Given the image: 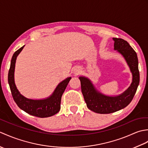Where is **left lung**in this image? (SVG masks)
I'll list each match as a JSON object with an SVG mask.
<instances>
[{
  "label": "left lung",
  "instance_id": "1",
  "mask_svg": "<svg viewBox=\"0 0 148 148\" xmlns=\"http://www.w3.org/2000/svg\"><path fill=\"white\" fill-rule=\"evenodd\" d=\"M113 40H114V49L124 56L130 67L133 75V81L128 90L121 95L108 97L97 92L88 79L79 77L81 92L88 108L100 114H109L127 107L132 100L139 84L140 76L136 52L124 39L113 38Z\"/></svg>",
  "mask_w": 148,
  "mask_h": 148
}]
</instances>
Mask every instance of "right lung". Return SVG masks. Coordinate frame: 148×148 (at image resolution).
Instances as JSON below:
<instances>
[{
	"instance_id": "add662e5",
	"label": "right lung",
	"mask_w": 148,
	"mask_h": 148,
	"mask_svg": "<svg viewBox=\"0 0 148 148\" xmlns=\"http://www.w3.org/2000/svg\"><path fill=\"white\" fill-rule=\"evenodd\" d=\"M23 47L22 46L18 49L12 55L10 68L8 72V83L12 98L19 108L30 115L39 118H47L53 116L58 112L60 109L62 96L71 77H68L62 81L56 87L53 95L48 99L44 100H32L25 98L18 92L14 81L16 60L19 53L23 49Z\"/></svg>"
}]
</instances>
